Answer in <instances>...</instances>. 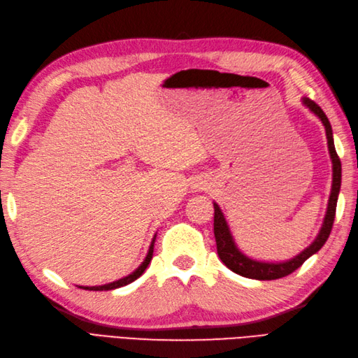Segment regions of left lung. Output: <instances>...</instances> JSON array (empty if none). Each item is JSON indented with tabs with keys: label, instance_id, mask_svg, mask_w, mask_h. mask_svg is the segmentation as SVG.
Masks as SVG:
<instances>
[{
	"label": "left lung",
	"instance_id": "left-lung-1",
	"mask_svg": "<svg viewBox=\"0 0 358 358\" xmlns=\"http://www.w3.org/2000/svg\"><path fill=\"white\" fill-rule=\"evenodd\" d=\"M303 106L315 115L319 116L322 124L324 125L326 129V137H327V148L330 153V159H332V171H334V178H332V190H330V197H329V203H327V210L324 215L323 226L320 229V233L317 234L315 241L302 250L301 254H298L295 258L283 261V262H264V261H257L246 257L242 250L236 246L233 236L230 233L229 224L224 218L220 206L214 202V234H215V242H217V252L220 259L226 264V266L236 274H241L243 277H248V279H255V280H275V279H282V277L294 273L296 268H299L303 262H306L311 255L315 252H319L322 246L326 243L327 237L332 231L334 227V221H335V214H336V202H338V196L341 190V177H342V168H341V161L339 156L335 150V143H334V132L332 127H330L329 119L326 113L322 110L319 104H315L313 100L303 97L302 99Z\"/></svg>",
	"mask_w": 358,
	"mask_h": 358
}]
</instances>
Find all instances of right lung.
Returning <instances> with one entry per match:
<instances>
[{
  "instance_id": "obj_1",
  "label": "right lung",
  "mask_w": 358,
  "mask_h": 358,
  "mask_svg": "<svg viewBox=\"0 0 358 358\" xmlns=\"http://www.w3.org/2000/svg\"><path fill=\"white\" fill-rule=\"evenodd\" d=\"M155 241H156V234L153 236V241H152V243H150V248H149V252H148V255H145L144 261L140 264V267H138L136 271H132V273H131V274H128L127 277H122V279H119V280L112 282V283H108V285H101V286H79V287H81V289H85V290H112V289L122 287V286H125V285H129V283H132L134 280H137L138 277L144 273V270L148 268V266H149L150 261H152Z\"/></svg>"
}]
</instances>
